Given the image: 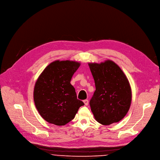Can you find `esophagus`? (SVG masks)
I'll use <instances>...</instances> for the list:
<instances>
[{"mask_svg": "<svg viewBox=\"0 0 160 160\" xmlns=\"http://www.w3.org/2000/svg\"><path fill=\"white\" fill-rule=\"evenodd\" d=\"M83 103H84V104H85V105H88V104H89V101H88V99H85V100H83Z\"/></svg>", "mask_w": 160, "mask_h": 160, "instance_id": "1", "label": "esophagus"}]
</instances>
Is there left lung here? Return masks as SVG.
Wrapping results in <instances>:
<instances>
[{"label":"left lung","mask_w":160,"mask_h":160,"mask_svg":"<svg viewBox=\"0 0 160 160\" xmlns=\"http://www.w3.org/2000/svg\"><path fill=\"white\" fill-rule=\"evenodd\" d=\"M96 91L89 105L95 119L110 125L122 119L132 101V90L121 69L112 61L89 64Z\"/></svg>","instance_id":"left-lung-1"}]
</instances>
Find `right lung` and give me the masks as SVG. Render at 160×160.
Instances as JSON below:
<instances>
[{"label":"right lung","instance_id":"obj_1","mask_svg":"<svg viewBox=\"0 0 160 160\" xmlns=\"http://www.w3.org/2000/svg\"><path fill=\"white\" fill-rule=\"evenodd\" d=\"M80 64L70 61H56L42 72L36 82L34 100L41 117L49 123L64 126L74 119L84 105L77 99L71 78Z\"/></svg>","mask_w":160,"mask_h":160}]
</instances>
